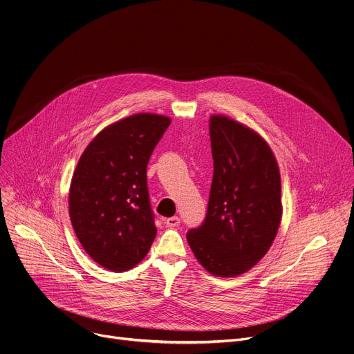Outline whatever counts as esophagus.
Segmentation results:
<instances>
[{
    "mask_svg": "<svg viewBox=\"0 0 354 354\" xmlns=\"http://www.w3.org/2000/svg\"><path fill=\"white\" fill-rule=\"evenodd\" d=\"M179 223H180V218L178 217V216H174V217H168V218H165V224L168 227H178L179 226Z\"/></svg>",
    "mask_w": 354,
    "mask_h": 354,
    "instance_id": "esophagus-1",
    "label": "esophagus"
}]
</instances>
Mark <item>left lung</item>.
Listing matches in <instances>:
<instances>
[{
  "label": "left lung",
  "instance_id": "left-lung-1",
  "mask_svg": "<svg viewBox=\"0 0 354 354\" xmlns=\"http://www.w3.org/2000/svg\"><path fill=\"white\" fill-rule=\"evenodd\" d=\"M213 180L207 213L186 239L216 277H237L270 250L282 217L281 176L266 140L226 115L210 117Z\"/></svg>",
  "mask_w": 354,
  "mask_h": 354
}]
</instances>
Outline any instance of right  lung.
Wrapping results in <instances>:
<instances>
[{
    "label": "right lung",
    "instance_id": "1",
    "mask_svg": "<svg viewBox=\"0 0 354 354\" xmlns=\"http://www.w3.org/2000/svg\"><path fill=\"white\" fill-rule=\"evenodd\" d=\"M169 124V117L151 113L110 124L87 145L73 172V230L84 251L110 271L136 267L156 236L147 165Z\"/></svg>",
    "mask_w": 354,
    "mask_h": 354
}]
</instances>
